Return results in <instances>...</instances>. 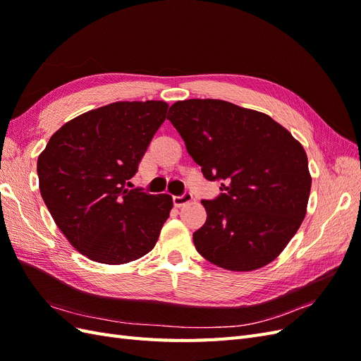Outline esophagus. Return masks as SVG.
<instances>
[{
    "instance_id": "obj_1",
    "label": "esophagus",
    "mask_w": 361,
    "mask_h": 361,
    "mask_svg": "<svg viewBox=\"0 0 361 361\" xmlns=\"http://www.w3.org/2000/svg\"><path fill=\"white\" fill-rule=\"evenodd\" d=\"M192 200V194L191 192H183L182 195H174L173 197V204L176 207H180L183 204H187Z\"/></svg>"
}]
</instances>
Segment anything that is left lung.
Masks as SVG:
<instances>
[{"instance_id":"8db88e82","label":"left lung","mask_w":361,"mask_h":361,"mask_svg":"<svg viewBox=\"0 0 361 361\" xmlns=\"http://www.w3.org/2000/svg\"><path fill=\"white\" fill-rule=\"evenodd\" d=\"M167 118L203 176L223 182L224 192L202 202L195 248L228 271L268 265L307 212L312 176L300 141L269 116L220 99L179 101Z\"/></svg>"}]
</instances>
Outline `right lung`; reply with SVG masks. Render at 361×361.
I'll use <instances>...</instances> for the list:
<instances>
[{"label":"right lung","instance_id":"add662e5","mask_svg":"<svg viewBox=\"0 0 361 361\" xmlns=\"http://www.w3.org/2000/svg\"><path fill=\"white\" fill-rule=\"evenodd\" d=\"M167 110L162 101L96 108L64 123L39 155L42 199L63 235L87 259L122 265L155 247L173 207L171 195L126 185Z\"/></svg>","mask_w":361,"mask_h":361}]
</instances>
